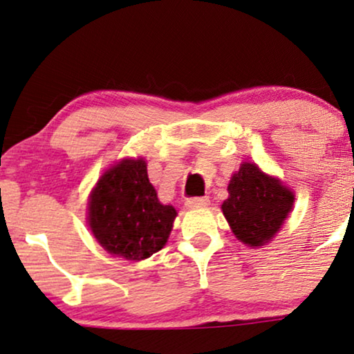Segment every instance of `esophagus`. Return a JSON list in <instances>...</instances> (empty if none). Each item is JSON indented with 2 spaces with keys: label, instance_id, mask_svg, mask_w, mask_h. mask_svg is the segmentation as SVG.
<instances>
[{
  "label": "esophagus",
  "instance_id": "esophagus-1",
  "mask_svg": "<svg viewBox=\"0 0 354 354\" xmlns=\"http://www.w3.org/2000/svg\"><path fill=\"white\" fill-rule=\"evenodd\" d=\"M209 204H210L209 197H191V199L186 201L187 209H194V207H205Z\"/></svg>",
  "mask_w": 354,
  "mask_h": 354
}]
</instances>
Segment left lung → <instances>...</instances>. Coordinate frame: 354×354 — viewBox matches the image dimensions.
Masks as SVG:
<instances>
[{
	"mask_svg": "<svg viewBox=\"0 0 354 354\" xmlns=\"http://www.w3.org/2000/svg\"><path fill=\"white\" fill-rule=\"evenodd\" d=\"M221 204L226 221L239 241L251 248L266 246L293 209L295 194L279 178L268 176L256 163L244 162L228 185Z\"/></svg>",
	"mask_w": 354,
	"mask_h": 354,
	"instance_id": "1",
	"label": "left lung"
}]
</instances>
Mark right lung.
I'll use <instances>...</instances> for the list:
<instances>
[{
    "instance_id": "obj_1",
    "label": "right lung",
    "mask_w": 354,
    "mask_h": 354,
    "mask_svg": "<svg viewBox=\"0 0 354 354\" xmlns=\"http://www.w3.org/2000/svg\"><path fill=\"white\" fill-rule=\"evenodd\" d=\"M88 226L100 246L126 261H144L171 233L176 210L160 204L144 158H124L108 168L88 197Z\"/></svg>"
}]
</instances>
